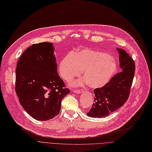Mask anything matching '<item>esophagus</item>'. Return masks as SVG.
<instances>
[{
    "mask_svg": "<svg viewBox=\"0 0 152 152\" xmlns=\"http://www.w3.org/2000/svg\"><path fill=\"white\" fill-rule=\"evenodd\" d=\"M73 92L76 94H81L83 93V91L81 90H76V89H75V90H73Z\"/></svg>",
    "mask_w": 152,
    "mask_h": 152,
    "instance_id": "1",
    "label": "esophagus"
}]
</instances>
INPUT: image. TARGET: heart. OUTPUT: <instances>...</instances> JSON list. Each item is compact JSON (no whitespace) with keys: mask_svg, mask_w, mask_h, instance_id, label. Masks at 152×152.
<instances>
[{"mask_svg":"<svg viewBox=\"0 0 152 152\" xmlns=\"http://www.w3.org/2000/svg\"><path fill=\"white\" fill-rule=\"evenodd\" d=\"M116 65L113 58L104 53L85 49L66 56L60 62L59 71L66 81H71L81 75L85 77L74 83L75 86L89 83L93 88L104 86L111 79Z\"/></svg>","mask_w":152,"mask_h":152,"instance_id":"heart-1","label":"heart"}]
</instances>
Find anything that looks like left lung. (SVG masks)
Returning <instances> with one entry per match:
<instances>
[{"instance_id":"obj_1","label":"left lung","mask_w":152,"mask_h":152,"mask_svg":"<svg viewBox=\"0 0 152 152\" xmlns=\"http://www.w3.org/2000/svg\"><path fill=\"white\" fill-rule=\"evenodd\" d=\"M119 53L121 72L104 86L94 90V103L87 115L103 118L122 106L128 98L135 70L134 61L125 50L116 48Z\"/></svg>"}]
</instances>
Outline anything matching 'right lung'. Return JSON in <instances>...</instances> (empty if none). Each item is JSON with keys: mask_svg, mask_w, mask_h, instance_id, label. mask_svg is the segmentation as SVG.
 Masks as SVG:
<instances>
[{"mask_svg": "<svg viewBox=\"0 0 152 152\" xmlns=\"http://www.w3.org/2000/svg\"><path fill=\"white\" fill-rule=\"evenodd\" d=\"M51 42L34 44L22 54L15 70L19 103L33 118L46 121L57 116L69 90L59 76Z\"/></svg>", "mask_w": 152, "mask_h": 152, "instance_id": "obj_1", "label": "right lung"}]
</instances>
